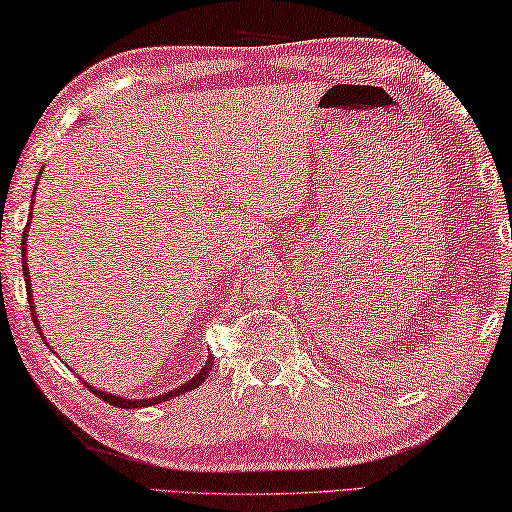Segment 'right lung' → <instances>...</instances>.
I'll use <instances>...</instances> for the list:
<instances>
[{
    "instance_id": "1",
    "label": "right lung",
    "mask_w": 512,
    "mask_h": 512,
    "mask_svg": "<svg viewBox=\"0 0 512 512\" xmlns=\"http://www.w3.org/2000/svg\"><path fill=\"white\" fill-rule=\"evenodd\" d=\"M40 174H43V172H40ZM40 174H38V177H40ZM36 188H38V181H36V186H33V195H36ZM29 217H31V215H29ZM29 224H31V220L27 222V226H24V231H22V272H24V286H27V295H29V304H31L33 324H36L38 333L43 335V331H40V324H38L36 306H33V295H31V279H29V265H27V236H29ZM43 340H45V338H43ZM211 370H213V358H208L206 363H204V367H201V370H199L195 376H192L190 381L181 383L179 388H174V390H167V392H163V395H158V397H149V399H127V397L113 395V392H104V390H99V388H95V385H90V383H86V385H88V388H90L92 392H95V395H97L99 399L108 401V404H111V406H117V408H145V406L163 404V401H170L172 397L183 395V392H188V390H195V388H199V385L208 379V374H211Z\"/></svg>"
}]
</instances>
